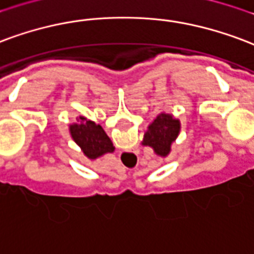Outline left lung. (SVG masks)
<instances>
[{
  "mask_svg": "<svg viewBox=\"0 0 254 254\" xmlns=\"http://www.w3.org/2000/svg\"><path fill=\"white\" fill-rule=\"evenodd\" d=\"M179 130L180 124L178 120L172 118L170 114H160L148 127V132L144 136V144L152 146L157 155L167 156Z\"/></svg>",
  "mask_w": 254,
  "mask_h": 254,
  "instance_id": "obj_1",
  "label": "left lung"
}]
</instances>
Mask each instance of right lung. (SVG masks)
<instances>
[{
    "label": "right lung",
    "instance_id": "add662e5",
    "mask_svg": "<svg viewBox=\"0 0 254 254\" xmlns=\"http://www.w3.org/2000/svg\"><path fill=\"white\" fill-rule=\"evenodd\" d=\"M80 121V124L69 127V133L89 159H97L108 152L114 151L110 138L101 125H97L93 121H86V118L82 117Z\"/></svg>",
    "mask_w": 254,
    "mask_h": 254
}]
</instances>
